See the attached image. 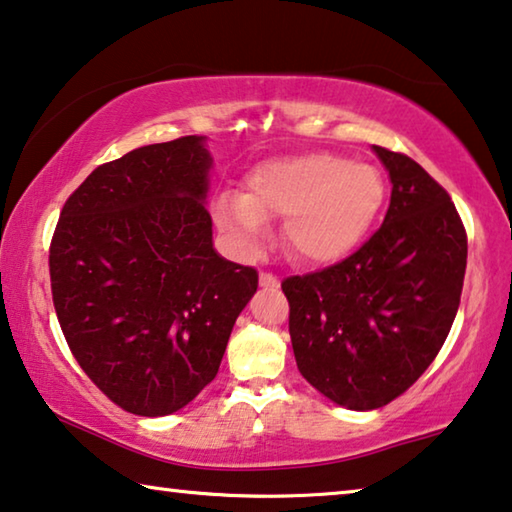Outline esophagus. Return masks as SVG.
<instances>
[{"mask_svg": "<svg viewBox=\"0 0 512 512\" xmlns=\"http://www.w3.org/2000/svg\"><path fill=\"white\" fill-rule=\"evenodd\" d=\"M259 285L266 289H275V287H280V280L271 273H259Z\"/></svg>", "mask_w": 512, "mask_h": 512, "instance_id": "1", "label": "esophagus"}]
</instances>
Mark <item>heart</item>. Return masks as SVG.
Segmentation results:
<instances>
[{
    "instance_id": "b5f03b06",
    "label": "heart",
    "mask_w": 512,
    "mask_h": 512,
    "mask_svg": "<svg viewBox=\"0 0 512 512\" xmlns=\"http://www.w3.org/2000/svg\"><path fill=\"white\" fill-rule=\"evenodd\" d=\"M387 184L373 164L332 152L266 159L250 170L246 193H221L214 221L241 255L264 246L271 218L296 262L328 266L351 257L385 207Z\"/></svg>"
}]
</instances>
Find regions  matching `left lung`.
I'll use <instances>...</instances> for the list:
<instances>
[{"label":"left lung","instance_id":"left-lung-1","mask_svg":"<svg viewBox=\"0 0 512 512\" xmlns=\"http://www.w3.org/2000/svg\"><path fill=\"white\" fill-rule=\"evenodd\" d=\"M392 182L380 230L328 269L282 282L298 371L348 410L383 408L440 353L456 319L467 234L449 193L373 145Z\"/></svg>","mask_w":512,"mask_h":512}]
</instances>
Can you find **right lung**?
<instances>
[{
    "label": "right lung",
    "instance_id": "right-lung-1",
    "mask_svg": "<svg viewBox=\"0 0 512 512\" xmlns=\"http://www.w3.org/2000/svg\"><path fill=\"white\" fill-rule=\"evenodd\" d=\"M207 136L143 145L72 193L50 246L72 355L120 408L182 410L216 378L257 271L214 250Z\"/></svg>",
    "mask_w": 512,
    "mask_h": 512
}]
</instances>
